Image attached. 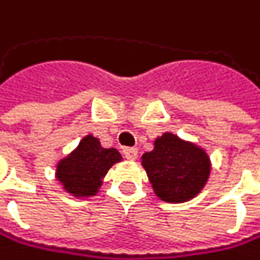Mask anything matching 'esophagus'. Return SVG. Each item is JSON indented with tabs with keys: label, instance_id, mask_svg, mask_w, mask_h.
Wrapping results in <instances>:
<instances>
[{
	"label": "esophagus",
	"instance_id": "esophagus-1",
	"mask_svg": "<svg viewBox=\"0 0 260 260\" xmlns=\"http://www.w3.org/2000/svg\"><path fill=\"white\" fill-rule=\"evenodd\" d=\"M123 154H124V157L127 160H136L137 156H139V151H137V148H124Z\"/></svg>",
	"mask_w": 260,
	"mask_h": 260
}]
</instances>
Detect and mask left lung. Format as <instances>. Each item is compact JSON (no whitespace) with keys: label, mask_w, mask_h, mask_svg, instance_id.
I'll return each instance as SVG.
<instances>
[{"label":"left lung","mask_w":260,"mask_h":260,"mask_svg":"<svg viewBox=\"0 0 260 260\" xmlns=\"http://www.w3.org/2000/svg\"><path fill=\"white\" fill-rule=\"evenodd\" d=\"M151 187L165 203H185L195 198L211 175V159L192 142L164 133L154 140L153 151L142 156Z\"/></svg>","instance_id":"1"}]
</instances>
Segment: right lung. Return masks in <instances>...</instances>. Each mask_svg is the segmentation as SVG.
I'll use <instances>...</instances> for the list:
<instances>
[{"mask_svg":"<svg viewBox=\"0 0 260 260\" xmlns=\"http://www.w3.org/2000/svg\"><path fill=\"white\" fill-rule=\"evenodd\" d=\"M123 157L115 148H103L100 139L85 136L68 156L56 165V179L76 198L95 197L109 168Z\"/></svg>","mask_w":260,"mask_h":260,"instance_id":"obj_1","label":"right lung"}]
</instances>
